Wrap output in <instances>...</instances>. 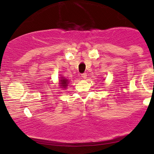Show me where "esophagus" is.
I'll use <instances>...</instances> for the list:
<instances>
[{
  "mask_svg": "<svg viewBox=\"0 0 154 154\" xmlns=\"http://www.w3.org/2000/svg\"><path fill=\"white\" fill-rule=\"evenodd\" d=\"M86 77H87L86 73H83V74H81V77H82V78H83V79H86Z\"/></svg>",
  "mask_w": 154,
  "mask_h": 154,
  "instance_id": "34e87169",
  "label": "esophagus"
}]
</instances>
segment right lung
<instances>
[{"instance_id": "right-lung-1", "label": "right lung", "mask_w": 154, "mask_h": 154, "mask_svg": "<svg viewBox=\"0 0 154 154\" xmlns=\"http://www.w3.org/2000/svg\"><path fill=\"white\" fill-rule=\"evenodd\" d=\"M60 84H61V86H63L64 88H66L68 86V80L64 78H62L60 80Z\"/></svg>"}]
</instances>
